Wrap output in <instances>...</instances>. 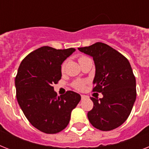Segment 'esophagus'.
Instances as JSON below:
<instances>
[{
	"label": "esophagus",
	"mask_w": 149,
	"mask_h": 149,
	"mask_svg": "<svg viewBox=\"0 0 149 149\" xmlns=\"http://www.w3.org/2000/svg\"><path fill=\"white\" fill-rule=\"evenodd\" d=\"M81 99H82V100L87 97V96H86V95H84V94H81Z\"/></svg>",
	"instance_id": "esophagus-1"
}]
</instances>
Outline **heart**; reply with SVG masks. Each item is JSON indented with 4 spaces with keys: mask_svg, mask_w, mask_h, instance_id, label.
Wrapping results in <instances>:
<instances>
[{
    "mask_svg": "<svg viewBox=\"0 0 149 149\" xmlns=\"http://www.w3.org/2000/svg\"><path fill=\"white\" fill-rule=\"evenodd\" d=\"M84 58L86 57L82 56V57H81L79 59H78V61L83 59ZM65 63H63L61 65V71H62V72L65 70ZM72 86H73L75 89L78 90V91H81V90H83L84 88V87H85V82L84 81H74L72 84Z\"/></svg>",
    "mask_w": 149,
    "mask_h": 149,
    "instance_id": "1",
    "label": "heart"
}]
</instances>
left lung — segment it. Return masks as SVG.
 <instances>
[{
  "mask_svg": "<svg viewBox=\"0 0 149 149\" xmlns=\"http://www.w3.org/2000/svg\"><path fill=\"white\" fill-rule=\"evenodd\" d=\"M93 57L95 65L93 91L103 97H91L94 107L88 113L90 123L102 131L119 127L127 120L136 99V82L130 61L110 45L96 42L78 48Z\"/></svg>",
  "mask_w": 149,
  "mask_h": 149,
  "instance_id": "1",
  "label": "left lung"
}]
</instances>
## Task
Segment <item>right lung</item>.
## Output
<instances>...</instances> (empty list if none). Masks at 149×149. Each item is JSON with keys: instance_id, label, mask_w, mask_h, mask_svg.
<instances>
[{"instance_id": "right-lung-1", "label": "right lung", "mask_w": 149, "mask_h": 149, "mask_svg": "<svg viewBox=\"0 0 149 149\" xmlns=\"http://www.w3.org/2000/svg\"><path fill=\"white\" fill-rule=\"evenodd\" d=\"M74 51L42 46L19 65L15 77L17 101L29 123L41 132L55 134L63 130L81 100L80 94L72 91L57 96L52 87L61 79L62 62Z\"/></svg>"}]
</instances>
